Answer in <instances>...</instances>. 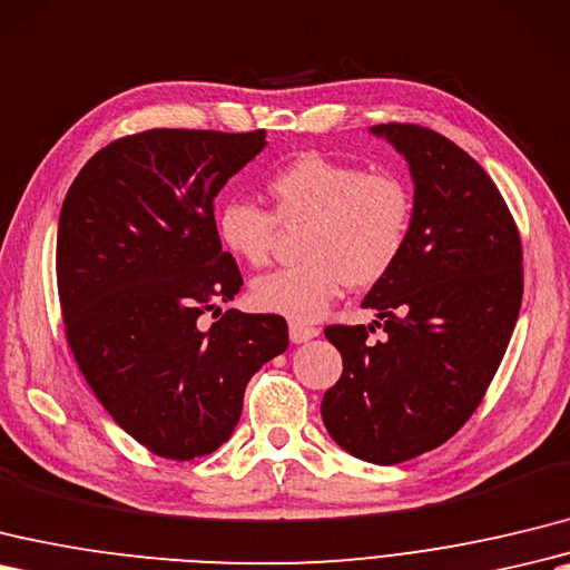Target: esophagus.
Instances as JSON below:
<instances>
[{
    "mask_svg": "<svg viewBox=\"0 0 570 570\" xmlns=\"http://www.w3.org/2000/svg\"><path fill=\"white\" fill-rule=\"evenodd\" d=\"M321 335V330L313 327V325H303V323H288V337L294 345H303V342H308L313 337Z\"/></svg>",
    "mask_w": 570,
    "mask_h": 570,
    "instance_id": "obj_1",
    "label": "esophagus"
}]
</instances>
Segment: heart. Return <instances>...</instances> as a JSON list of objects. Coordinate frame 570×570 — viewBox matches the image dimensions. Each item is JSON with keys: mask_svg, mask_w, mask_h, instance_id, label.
Here are the masks:
<instances>
[{"mask_svg": "<svg viewBox=\"0 0 570 570\" xmlns=\"http://www.w3.org/2000/svg\"><path fill=\"white\" fill-rule=\"evenodd\" d=\"M274 216L247 198H230L218 210L216 230L233 257L264 267L276 237V220L301 235L296 267L253 282V303L294 323L323 317L342 286H374L401 259L413 228L415 198L395 171H366L321 153H303L267 181Z\"/></svg>", "mask_w": 570, "mask_h": 570, "instance_id": "1", "label": "heart"}]
</instances>
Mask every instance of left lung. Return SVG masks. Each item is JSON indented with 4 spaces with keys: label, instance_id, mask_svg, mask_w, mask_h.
<instances>
[{
    "label": "left lung",
    "instance_id": "left-lung-1",
    "mask_svg": "<svg viewBox=\"0 0 570 570\" xmlns=\"http://www.w3.org/2000/svg\"><path fill=\"white\" fill-rule=\"evenodd\" d=\"M372 134L405 157L413 228L362 301L387 337H367L377 321L325 327L342 376L321 413L345 452L391 466L444 444L479 407L518 323L522 245L493 179L456 142L413 124Z\"/></svg>",
    "mask_w": 570,
    "mask_h": 570
}]
</instances>
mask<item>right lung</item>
<instances>
[{"label": "right lung", "instance_id": "add662e5", "mask_svg": "<svg viewBox=\"0 0 570 570\" xmlns=\"http://www.w3.org/2000/svg\"><path fill=\"white\" fill-rule=\"evenodd\" d=\"M264 130L155 128L79 169L58 220L65 335L89 389L153 454L204 456L233 434L247 381L288 347L282 315L228 308L243 276L214 198L267 145Z\"/></svg>", "mask_w": 570, "mask_h": 570}]
</instances>
